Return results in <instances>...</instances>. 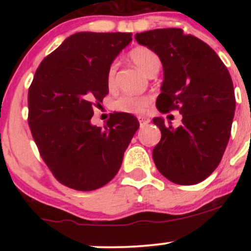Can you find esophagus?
Instances as JSON below:
<instances>
[{"mask_svg":"<svg viewBox=\"0 0 251 251\" xmlns=\"http://www.w3.org/2000/svg\"><path fill=\"white\" fill-rule=\"evenodd\" d=\"M138 121H140L141 127H143V126L148 125L149 121H151V119L147 118V116H138Z\"/></svg>","mask_w":251,"mask_h":251,"instance_id":"34e87169","label":"esophagus"}]
</instances>
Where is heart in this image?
<instances>
[{
	"mask_svg": "<svg viewBox=\"0 0 251 251\" xmlns=\"http://www.w3.org/2000/svg\"><path fill=\"white\" fill-rule=\"evenodd\" d=\"M128 57L133 64L138 67L148 76L158 74L161 68V59L153 50L146 46H137L130 50ZM116 63H111L107 72V86L109 90H114L116 86ZM153 103V97L149 95L132 96L124 95L114 102V109L128 114L144 113Z\"/></svg>",
	"mask_w": 251,
	"mask_h": 251,
	"instance_id": "b5f03b06",
	"label": "heart"
}]
</instances>
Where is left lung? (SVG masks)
Here are the masks:
<instances>
[{
    "label": "left lung",
    "instance_id": "left-lung-1",
    "mask_svg": "<svg viewBox=\"0 0 251 251\" xmlns=\"http://www.w3.org/2000/svg\"><path fill=\"white\" fill-rule=\"evenodd\" d=\"M135 39L163 63L156 108L182 114L177 128L163 118L153 119L161 131L153 149L156 169L176 184L199 183L219 166L231 136L235 109L231 75L211 47L182 29L149 30Z\"/></svg>",
    "mask_w": 251,
    "mask_h": 251
}]
</instances>
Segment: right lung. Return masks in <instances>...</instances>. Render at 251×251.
<instances>
[{
  "label": "right lung",
  "mask_w": 251,
  "mask_h": 251,
  "mask_svg": "<svg viewBox=\"0 0 251 251\" xmlns=\"http://www.w3.org/2000/svg\"><path fill=\"white\" fill-rule=\"evenodd\" d=\"M131 32H76L41 62L27 93V123L42 160L58 182L95 191L114 178L140 127L128 113L91 125L93 108L109 93L108 68Z\"/></svg>",
  "instance_id": "1"
}]
</instances>
